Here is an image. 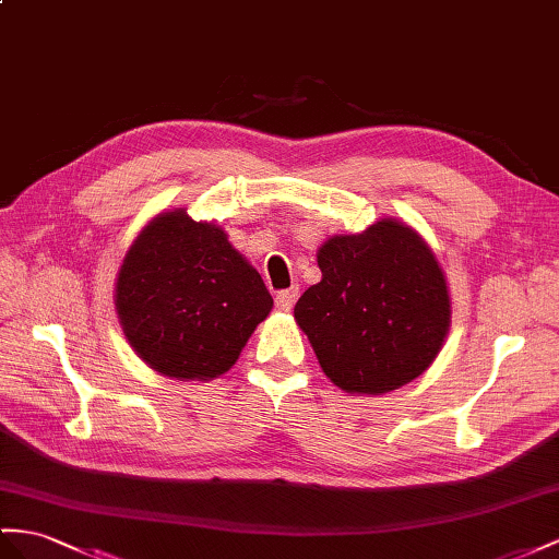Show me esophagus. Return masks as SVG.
<instances>
[{
	"label": "esophagus",
	"mask_w": 559,
	"mask_h": 559,
	"mask_svg": "<svg viewBox=\"0 0 559 559\" xmlns=\"http://www.w3.org/2000/svg\"><path fill=\"white\" fill-rule=\"evenodd\" d=\"M297 295H299L297 288L281 290V293L276 295V307H278L281 311H290V309L295 307V302H297Z\"/></svg>",
	"instance_id": "obj_1"
}]
</instances>
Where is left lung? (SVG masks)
I'll return each mask as SVG.
<instances>
[{"instance_id": "1", "label": "left lung", "mask_w": 559, "mask_h": 559, "mask_svg": "<svg viewBox=\"0 0 559 559\" xmlns=\"http://www.w3.org/2000/svg\"><path fill=\"white\" fill-rule=\"evenodd\" d=\"M317 262L321 281L297 299L295 321L342 392L378 396L435 364L451 328V295L416 228L384 217L364 234L331 236Z\"/></svg>"}]
</instances>
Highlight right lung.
Listing matches in <instances>:
<instances>
[{
    "label": "right lung",
    "mask_w": 559,
    "mask_h": 559,
    "mask_svg": "<svg viewBox=\"0 0 559 559\" xmlns=\"http://www.w3.org/2000/svg\"><path fill=\"white\" fill-rule=\"evenodd\" d=\"M271 307L262 276L224 228L183 207L141 228L116 278L124 340L171 380L207 382L231 370Z\"/></svg>",
    "instance_id": "obj_1"
}]
</instances>
